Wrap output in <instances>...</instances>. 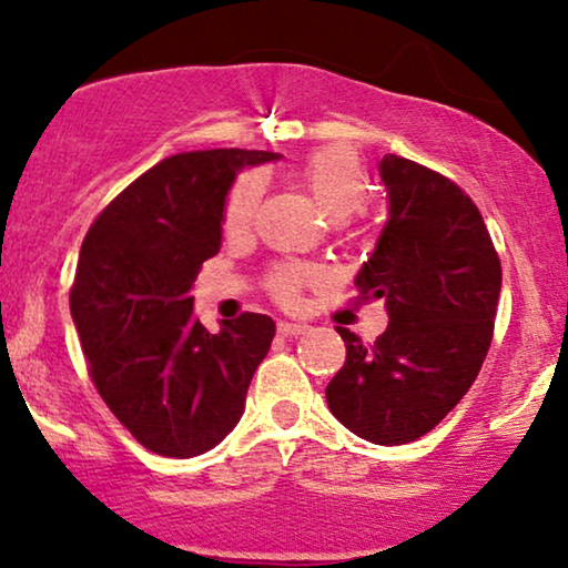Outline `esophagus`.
<instances>
[{"instance_id":"obj_1","label":"esophagus","mask_w":568,"mask_h":568,"mask_svg":"<svg viewBox=\"0 0 568 568\" xmlns=\"http://www.w3.org/2000/svg\"><path fill=\"white\" fill-rule=\"evenodd\" d=\"M308 325H301V322H280L277 333L283 337H293V335H304Z\"/></svg>"}]
</instances>
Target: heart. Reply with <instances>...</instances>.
<instances>
[{
  "instance_id": "b5f03b06",
  "label": "heart",
  "mask_w": 568,
  "mask_h": 568,
  "mask_svg": "<svg viewBox=\"0 0 568 568\" xmlns=\"http://www.w3.org/2000/svg\"><path fill=\"white\" fill-rule=\"evenodd\" d=\"M298 181L304 183L308 196L317 201L322 214L333 222H343L351 214L362 212L369 199L367 175L346 146H322L308 154L298 168ZM262 191L264 183L260 172H246L233 183L225 199V210H222L225 233L241 235L248 231L256 210H260ZM317 277V270L280 262L267 272V291L277 304H291V301H296L298 291Z\"/></svg>"
}]
</instances>
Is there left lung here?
<instances>
[{"mask_svg":"<svg viewBox=\"0 0 568 568\" xmlns=\"http://www.w3.org/2000/svg\"><path fill=\"white\" fill-rule=\"evenodd\" d=\"M390 217L356 275V301L383 298L390 325L375 343L335 327L346 364L325 396L341 425L404 445L466 396L493 341L500 260L477 204L450 178L385 154Z\"/></svg>","mask_w":568,"mask_h":568,"instance_id":"8db88e82","label":"left lung"}]
</instances>
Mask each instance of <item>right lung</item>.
I'll use <instances>...</instances> for the list:
<instances>
[{"label": "right lung", "instance_id": "1", "mask_svg": "<svg viewBox=\"0 0 568 568\" xmlns=\"http://www.w3.org/2000/svg\"><path fill=\"white\" fill-rule=\"evenodd\" d=\"M275 152H183L118 193L85 233L73 314L91 383L152 454L191 458L239 425L275 322L243 312L217 335L193 317V280L220 251L235 170Z\"/></svg>", "mask_w": 568, "mask_h": 568}]
</instances>
